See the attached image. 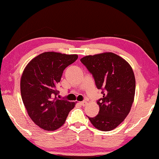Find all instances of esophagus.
<instances>
[{"mask_svg":"<svg viewBox=\"0 0 159 159\" xmlns=\"http://www.w3.org/2000/svg\"><path fill=\"white\" fill-rule=\"evenodd\" d=\"M80 103L81 104V105H82V106H85L86 104H87V102H86V101H81V102H80Z\"/></svg>","mask_w":159,"mask_h":159,"instance_id":"esophagus-1","label":"esophagus"}]
</instances>
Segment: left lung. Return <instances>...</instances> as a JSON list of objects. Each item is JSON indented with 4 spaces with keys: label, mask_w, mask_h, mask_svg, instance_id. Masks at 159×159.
Returning a JSON list of instances; mask_svg holds the SVG:
<instances>
[{
    "label": "left lung",
    "mask_w": 159,
    "mask_h": 159,
    "mask_svg": "<svg viewBox=\"0 0 159 159\" xmlns=\"http://www.w3.org/2000/svg\"><path fill=\"white\" fill-rule=\"evenodd\" d=\"M92 74L103 98L97 101L100 110L89 120L98 129L110 131L120 125L130 111L135 93V78L128 62L116 54L103 53L82 58Z\"/></svg>",
    "instance_id": "obj_1"
}]
</instances>
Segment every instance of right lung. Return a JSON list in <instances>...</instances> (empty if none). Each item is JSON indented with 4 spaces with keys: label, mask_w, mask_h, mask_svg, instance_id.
I'll return each instance as SVG.
<instances>
[{
    "label": "right lung",
    "mask_w": 159,
    "mask_h": 159,
    "mask_svg": "<svg viewBox=\"0 0 159 159\" xmlns=\"http://www.w3.org/2000/svg\"><path fill=\"white\" fill-rule=\"evenodd\" d=\"M76 54L45 52L25 67L21 77V95L28 115L43 129L53 131L65 123L75 102L58 99L63 71L77 59Z\"/></svg>",
    "instance_id": "right-lung-1"
}]
</instances>
